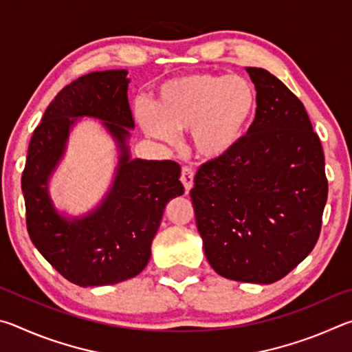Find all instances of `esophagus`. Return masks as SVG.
Segmentation results:
<instances>
[{
    "instance_id": "34e87169",
    "label": "esophagus",
    "mask_w": 352,
    "mask_h": 352,
    "mask_svg": "<svg viewBox=\"0 0 352 352\" xmlns=\"http://www.w3.org/2000/svg\"><path fill=\"white\" fill-rule=\"evenodd\" d=\"M180 180L183 183L184 190H186V192H189L190 188H192V184H194V170L190 169V168H188V166H184V168L182 169Z\"/></svg>"
}]
</instances>
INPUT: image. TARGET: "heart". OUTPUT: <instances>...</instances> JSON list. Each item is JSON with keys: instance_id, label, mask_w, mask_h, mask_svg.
I'll list each match as a JSON object with an SVG mask.
<instances>
[{"instance_id": "1", "label": "heart", "mask_w": 352, "mask_h": 352, "mask_svg": "<svg viewBox=\"0 0 352 352\" xmlns=\"http://www.w3.org/2000/svg\"><path fill=\"white\" fill-rule=\"evenodd\" d=\"M258 109V91L245 77L194 73L164 82L155 110L141 104L136 115L155 140L174 142L175 132H190L199 157L216 162L241 144Z\"/></svg>"}]
</instances>
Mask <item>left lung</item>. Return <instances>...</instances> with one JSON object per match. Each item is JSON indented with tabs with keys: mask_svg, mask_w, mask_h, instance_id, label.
Segmentation results:
<instances>
[{
	"mask_svg": "<svg viewBox=\"0 0 352 352\" xmlns=\"http://www.w3.org/2000/svg\"><path fill=\"white\" fill-rule=\"evenodd\" d=\"M247 73L258 115L228 157L200 166L190 200L212 269L233 281L272 284L318 241L324 153L301 100L267 69Z\"/></svg>",
	"mask_w": 352,
	"mask_h": 352,
	"instance_id": "8db88e82",
	"label": "left lung"
}]
</instances>
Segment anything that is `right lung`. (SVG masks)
Segmentation results:
<instances>
[{
  "mask_svg": "<svg viewBox=\"0 0 352 352\" xmlns=\"http://www.w3.org/2000/svg\"><path fill=\"white\" fill-rule=\"evenodd\" d=\"M127 71H94L71 82L47 105L29 142L21 190L28 233L41 256L80 287L109 285L138 275L169 200L184 192L180 166L170 160L132 158L127 140L135 127L127 99ZM83 116L103 121L120 151L112 188L93 212L65 218L47 183L60 161L69 130Z\"/></svg>",
  "mask_w": 352,
  "mask_h": 352,
  "instance_id": "obj_1",
  "label": "right lung"
}]
</instances>
